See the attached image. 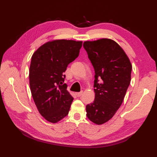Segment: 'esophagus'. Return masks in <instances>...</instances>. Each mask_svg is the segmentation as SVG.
Listing matches in <instances>:
<instances>
[{"label":"esophagus","instance_id":"esophagus-1","mask_svg":"<svg viewBox=\"0 0 157 157\" xmlns=\"http://www.w3.org/2000/svg\"><path fill=\"white\" fill-rule=\"evenodd\" d=\"M82 94H83V92H82V91L79 92H76V93H75V94H76L77 96H78V97H80V96L82 95Z\"/></svg>","mask_w":157,"mask_h":157}]
</instances>
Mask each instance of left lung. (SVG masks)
<instances>
[{
	"instance_id": "left-lung-1",
	"label": "left lung",
	"mask_w": 157,
	"mask_h": 157,
	"mask_svg": "<svg viewBox=\"0 0 157 157\" xmlns=\"http://www.w3.org/2000/svg\"><path fill=\"white\" fill-rule=\"evenodd\" d=\"M83 46L95 72V98L86 105V115L101 125L111 119L121 105L131 81L132 67L123 50L112 40L86 41Z\"/></svg>"
}]
</instances>
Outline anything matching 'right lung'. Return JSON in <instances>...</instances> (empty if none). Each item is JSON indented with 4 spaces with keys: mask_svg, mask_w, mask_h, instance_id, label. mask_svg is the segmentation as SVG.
<instances>
[{
    "mask_svg": "<svg viewBox=\"0 0 157 157\" xmlns=\"http://www.w3.org/2000/svg\"><path fill=\"white\" fill-rule=\"evenodd\" d=\"M82 42L58 40L46 43L32 55L29 86L39 113L51 123L68 115L73 98L67 90L64 72L78 57Z\"/></svg>",
    "mask_w": 157,
    "mask_h": 157,
    "instance_id": "add662e5",
    "label": "right lung"
}]
</instances>
